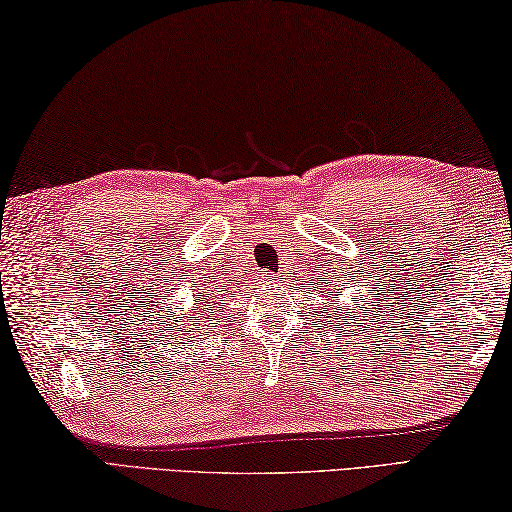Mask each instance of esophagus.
I'll return each instance as SVG.
<instances>
[{
  "label": "esophagus",
  "instance_id": "34e87169",
  "mask_svg": "<svg viewBox=\"0 0 512 512\" xmlns=\"http://www.w3.org/2000/svg\"><path fill=\"white\" fill-rule=\"evenodd\" d=\"M261 281H265V283L272 281V274H270V272H263V274H261Z\"/></svg>",
  "mask_w": 512,
  "mask_h": 512
}]
</instances>
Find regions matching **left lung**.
<instances>
[{
    "instance_id": "1",
    "label": "left lung",
    "mask_w": 512,
    "mask_h": 512,
    "mask_svg": "<svg viewBox=\"0 0 512 512\" xmlns=\"http://www.w3.org/2000/svg\"><path fill=\"white\" fill-rule=\"evenodd\" d=\"M333 270H335V274H328L326 270H324V274H328V279L330 281H326V283H319L317 281V294H321V297H324L326 301H330V299H339V292H342L344 288H346V285H351V288H353V281H355V276H353V279H351V276H348V274H351V272H337V267H333ZM342 270H348V267H342ZM351 270H353V267H351ZM357 272H360V270H357ZM366 274V272H364ZM335 275L336 279L333 280L332 276ZM369 279H371V276H369ZM357 308H360V303H357ZM348 319H351V324H355V319L353 317H348Z\"/></svg>"
}]
</instances>
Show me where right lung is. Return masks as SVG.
Listing matches in <instances>:
<instances>
[{
    "label": "right lung",
    "mask_w": 512,
    "mask_h": 512,
    "mask_svg": "<svg viewBox=\"0 0 512 512\" xmlns=\"http://www.w3.org/2000/svg\"><path fill=\"white\" fill-rule=\"evenodd\" d=\"M155 276V279H150L146 285H143V292L139 294V310L143 312V321H146V324H150V328H155V333L159 330V337L166 339L170 337H179V335H188V333H200V328L197 330H193L195 328V317H182V308H177L175 312H170V310H166V294H170L173 292L175 288H170V283H168V279L164 276V283H159L161 279L157 274H152ZM155 280L156 283L152 284L151 281ZM195 283V281H193ZM206 283V281H204ZM202 283V285H204ZM202 285H193V297H195V301H204V303H213V294H206L204 290H202ZM206 290H211V288H206ZM218 290V288H215ZM202 303V306H204ZM193 306H197V303H193ZM209 310V308H206ZM195 315H200V312H195ZM191 320V325H186L185 321Z\"/></svg>",
    "instance_id": "1"
}]
</instances>
